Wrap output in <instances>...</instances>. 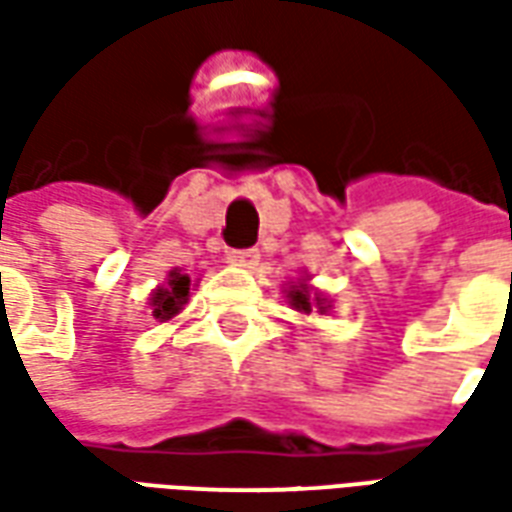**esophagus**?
<instances>
[{"mask_svg":"<svg viewBox=\"0 0 512 512\" xmlns=\"http://www.w3.org/2000/svg\"><path fill=\"white\" fill-rule=\"evenodd\" d=\"M257 260H260V252L257 249H233L227 255V263L238 268H255Z\"/></svg>","mask_w":512,"mask_h":512,"instance_id":"1","label":"esophagus"}]
</instances>
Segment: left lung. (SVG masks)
<instances>
[{"label": "left lung", "instance_id": "left-lung-1", "mask_svg": "<svg viewBox=\"0 0 512 512\" xmlns=\"http://www.w3.org/2000/svg\"><path fill=\"white\" fill-rule=\"evenodd\" d=\"M288 301L290 307H296L299 312H321V315H326L329 312V299L323 296V293H318V290H312L310 285H307V279H299L296 285H290L288 290Z\"/></svg>", "mask_w": 512, "mask_h": 512}]
</instances>
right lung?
Here are the masks:
<instances>
[{
	"mask_svg": "<svg viewBox=\"0 0 512 512\" xmlns=\"http://www.w3.org/2000/svg\"><path fill=\"white\" fill-rule=\"evenodd\" d=\"M189 288H191V279L186 274H180L178 268L175 271H169V277L164 285H158L153 290V296H150V307H153V318L156 321H172L180 310H183V304L189 301Z\"/></svg>",
	"mask_w": 512,
	"mask_h": 512,
	"instance_id": "right-lung-1",
	"label": "right lung"
}]
</instances>
